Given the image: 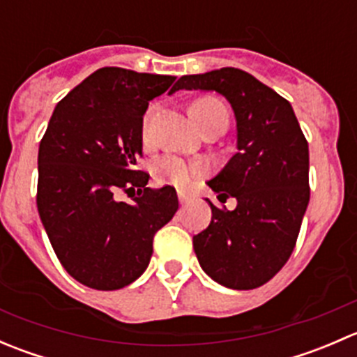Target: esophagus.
<instances>
[{
  "instance_id": "obj_1",
  "label": "esophagus",
  "mask_w": 357,
  "mask_h": 357,
  "mask_svg": "<svg viewBox=\"0 0 357 357\" xmlns=\"http://www.w3.org/2000/svg\"><path fill=\"white\" fill-rule=\"evenodd\" d=\"M178 199H179V202H181V204H186V202L190 200V195H188V193L183 192V190H179V192H178Z\"/></svg>"
}]
</instances>
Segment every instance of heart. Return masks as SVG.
Here are the masks:
<instances>
[{"mask_svg": "<svg viewBox=\"0 0 357 357\" xmlns=\"http://www.w3.org/2000/svg\"><path fill=\"white\" fill-rule=\"evenodd\" d=\"M193 121L199 124L218 117L219 114H228L219 100L215 98H200L195 100L190 107ZM145 136H146V122H145ZM153 174L160 183H171V185L186 186L202 174V164L197 160H188L178 155H162L153 162Z\"/></svg>", "mask_w": 357, "mask_h": 357, "instance_id": "heart-1", "label": "heart"}]
</instances>
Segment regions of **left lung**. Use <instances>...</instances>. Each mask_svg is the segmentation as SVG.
I'll use <instances>...</instances> for the list:
<instances>
[{
    "label": "left lung",
    "mask_w": 357,
    "mask_h": 357,
    "mask_svg": "<svg viewBox=\"0 0 357 357\" xmlns=\"http://www.w3.org/2000/svg\"><path fill=\"white\" fill-rule=\"evenodd\" d=\"M215 91L235 112L236 153L207 185L219 202L212 221L193 236L202 269L219 285L252 290L289 261L309 204V146L283 96L240 70L225 67L183 75L172 88Z\"/></svg>",
    "instance_id": "obj_1"
}]
</instances>
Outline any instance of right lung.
Returning a JSON list of instances; mask_svg holds the SVG:
<instances>
[{"instance_id": "right-lung-1", "label": "right lung", "mask_w": 357, "mask_h": 357, "mask_svg": "<svg viewBox=\"0 0 357 357\" xmlns=\"http://www.w3.org/2000/svg\"><path fill=\"white\" fill-rule=\"evenodd\" d=\"M174 79L98 68L56 103L39 143V218L66 271L89 289L117 290L139 278L153 235L178 211L176 190L149 188L150 176L136 169L149 102ZM119 189L139 197L119 202Z\"/></svg>"}]
</instances>
